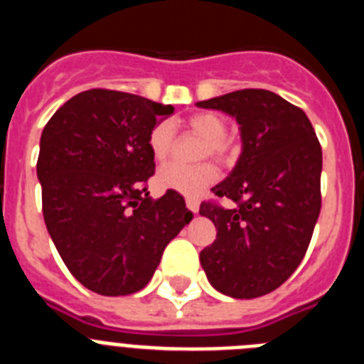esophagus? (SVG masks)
<instances>
[{
    "mask_svg": "<svg viewBox=\"0 0 364 364\" xmlns=\"http://www.w3.org/2000/svg\"><path fill=\"white\" fill-rule=\"evenodd\" d=\"M186 205H188L189 211H193V213H198L200 202H198V198H195V197H188L186 198Z\"/></svg>",
    "mask_w": 364,
    "mask_h": 364,
    "instance_id": "obj_1",
    "label": "esophagus"
}]
</instances>
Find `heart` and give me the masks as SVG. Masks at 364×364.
<instances>
[{
	"instance_id": "heart-1",
	"label": "heart",
	"mask_w": 364,
	"mask_h": 364,
	"mask_svg": "<svg viewBox=\"0 0 364 364\" xmlns=\"http://www.w3.org/2000/svg\"><path fill=\"white\" fill-rule=\"evenodd\" d=\"M186 125L195 134L204 138L202 156L211 154L218 162H230L235 154L231 140H228V122L217 112H197L186 120ZM173 147V127L167 122H160L153 127L149 134V149L154 160H166ZM217 180V169L213 164L204 162L198 166H184V164H166L156 175L160 188L171 191L184 193V195H198L205 188H210Z\"/></svg>"
}]
</instances>
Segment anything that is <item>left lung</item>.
Here are the masks:
<instances>
[{
	"label": "left lung",
	"mask_w": 364,
	"mask_h": 364,
	"mask_svg": "<svg viewBox=\"0 0 364 364\" xmlns=\"http://www.w3.org/2000/svg\"><path fill=\"white\" fill-rule=\"evenodd\" d=\"M240 125L242 153L211 191L226 210L202 202L217 239L200 252L215 290L255 299L282 284L301 264L321 211L323 151L304 111L264 89H242L198 102Z\"/></svg>",
	"instance_id": "obj_1"
}]
</instances>
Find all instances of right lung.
<instances>
[{"label":"right lung","mask_w":364,"mask_h":364,"mask_svg":"<svg viewBox=\"0 0 364 364\" xmlns=\"http://www.w3.org/2000/svg\"><path fill=\"white\" fill-rule=\"evenodd\" d=\"M129 92L91 89L53 114L40 140L45 226L69 272L100 295L142 290L193 218L182 195L149 197V134L173 114Z\"/></svg>","instance_id":"add662e5"}]
</instances>
